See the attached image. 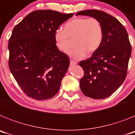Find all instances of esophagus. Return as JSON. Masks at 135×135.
<instances>
[{
  "mask_svg": "<svg viewBox=\"0 0 135 135\" xmlns=\"http://www.w3.org/2000/svg\"><path fill=\"white\" fill-rule=\"evenodd\" d=\"M76 64H77V63H76V61H74L70 60V65H76Z\"/></svg>",
  "mask_w": 135,
  "mask_h": 135,
  "instance_id": "esophagus-1",
  "label": "esophagus"
}]
</instances>
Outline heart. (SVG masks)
<instances>
[{
  "label": "heart",
  "mask_w": 135,
  "mask_h": 135,
  "mask_svg": "<svg viewBox=\"0 0 135 135\" xmlns=\"http://www.w3.org/2000/svg\"><path fill=\"white\" fill-rule=\"evenodd\" d=\"M64 29L55 32L56 46L62 52H66L71 46V40L75 38L76 46L68 54L76 60L84 59L88 53H95L103 40V26L95 17H76L67 22Z\"/></svg>",
  "instance_id": "1"
}]
</instances>
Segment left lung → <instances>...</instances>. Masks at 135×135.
I'll return each mask as SVG.
<instances>
[{
  "label": "left lung",
  "mask_w": 135,
  "mask_h": 135,
  "mask_svg": "<svg viewBox=\"0 0 135 135\" xmlns=\"http://www.w3.org/2000/svg\"><path fill=\"white\" fill-rule=\"evenodd\" d=\"M79 15L98 19L103 30L99 48L89 59L79 62L84 72L80 81L81 90L90 98H107L126 77L132 51L128 33L118 20L105 12L85 10L76 14Z\"/></svg>",
  "instance_id": "left-lung-1"
}]
</instances>
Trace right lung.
<instances>
[{
  "mask_svg": "<svg viewBox=\"0 0 135 135\" xmlns=\"http://www.w3.org/2000/svg\"><path fill=\"white\" fill-rule=\"evenodd\" d=\"M73 13L38 10L29 13L13 30L9 40V67L25 94L36 100L58 93L70 59L58 49L54 34Z\"/></svg>",
  "mask_w": 135,
  "mask_h": 135,
  "instance_id": "1",
  "label": "right lung"
}]
</instances>
